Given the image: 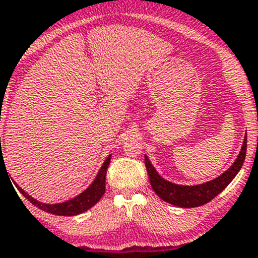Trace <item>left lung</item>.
<instances>
[{
  "instance_id": "obj_1",
  "label": "left lung",
  "mask_w": 258,
  "mask_h": 258,
  "mask_svg": "<svg viewBox=\"0 0 258 258\" xmlns=\"http://www.w3.org/2000/svg\"><path fill=\"white\" fill-rule=\"evenodd\" d=\"M245 154H247V137L243 142L240 154L236 157L235 163L232 164L226 172L216 179H212L206 183L197 184V186H181V184L170 183L157 174L147 156H145V163L152 190L159 195V198H161L164 202L181 207V208H195V207L204 206L209 203L217 197L221 191L227 187V184L234 179V177L240 170L241 165L244 163Z\"/></svg>"
}]
</instances>
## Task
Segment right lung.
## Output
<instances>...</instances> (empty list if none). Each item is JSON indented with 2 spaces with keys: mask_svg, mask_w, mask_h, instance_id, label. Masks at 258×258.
<instances>
[{
  "mask_svg": "<svg viewBox=\"0 0 258 258\" xmlns=\"http://www.w3.org/2000/svg\"><path fill=\"white\" fill-rule=\"evenodd\" d=\"M109 160H111V155L107 157L106 161L103 163L101 170L95 177L94 182L84 192L80 194L79 197H76L75 199L60 203V204H44V203H40L29 197L28 194L24 192L19 186H17V187L23 197L28 199V202H31L33 206L47 212V213L55 214V216H76V214L83 213V212L88 211L89 208H92L103 197L104 191H106V173L107 168L109 165Z\"/></svg>",
  "mask_w": 258,
  "mask_h": 258,
  "instance_id": "right-lung-1",
  "label": "right lung"
}]
</instances>
